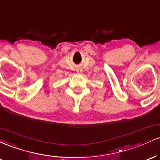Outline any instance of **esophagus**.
I'll use <instances>...</instances> for the list:
<instances>
[{
	"mask_svg": "<svg viewBox=\"0 0 160 160\" xmlns=\"http://www.w3.org/2000/svg\"><path fill=\"white\" fill-rule=\"evenodd\" d=\"M77 71H78V72L79 73V74H80V73L82 72V71H81V70H80V69H78V70H77Z\"/></svg>",
	"mask_w": 160,
	"mask_h": 160,
	"instance_id": "esophagus-1",
	"label": "esophagus"
}]
</instances>
